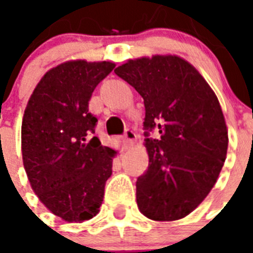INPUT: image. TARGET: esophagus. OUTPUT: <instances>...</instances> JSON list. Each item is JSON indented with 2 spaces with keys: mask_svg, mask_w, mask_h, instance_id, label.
<instances>
[{
  "mask_svg": "<svg viewBox=\"0 0 253 253\" xmlns=\"http://www.w3.org/2000/svg\"><path fill=\"white\" fill-rule=\"evenodd\" d=\"M125 140H126L127 143V146L131 147V146H134V143H135V139H136V134H135L134 131L132 130H126L125 131Z\"/></svg>",
  "mask_w": 253,
  "mask_h": 253,
  "instance_id": "obj_1",
  "label": "esophagus"
}]
</instances>
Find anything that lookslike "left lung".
Here are the masks:
<instances>
[{
  "instance_id": "1",
  "label": "left lung",
  "mask_w": 253,
  "mask_h": 253,
  "mask_svg": "<svg viewBox=\"0 0 253 253\" xmlns=\"http://www.w3.org/2000/svg\"><path fill=\"white\" fill-rule=\"evenodd\" d=\"M144 99L148 169L136 181V204L152 220H177L215 185L228 132L215 93L192 64L174 55L128 60L114 69ZM158 128L160 139L149 138Z\"/></svg>"
}]
</instances>
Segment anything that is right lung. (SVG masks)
Here are the masks:
<instances>
[{"label": "right lung", "mask_w": 253, "mask_h": 253, "mask_svg": "<svg viewBox=\"0 0 253 253\" xmlns=\"http://www.w3.org/2000/svg\"><path fill=\"white\" fill-rule=\"evenodd\" d=\"M110 61H67L49 69L34 89L22 121V158L42 204L67 222L91 219L102 205L115 151L94 136L89 113L95 86L114 69Z\"/></svg>", "instance_id": "add662e5"}]
</instances>
